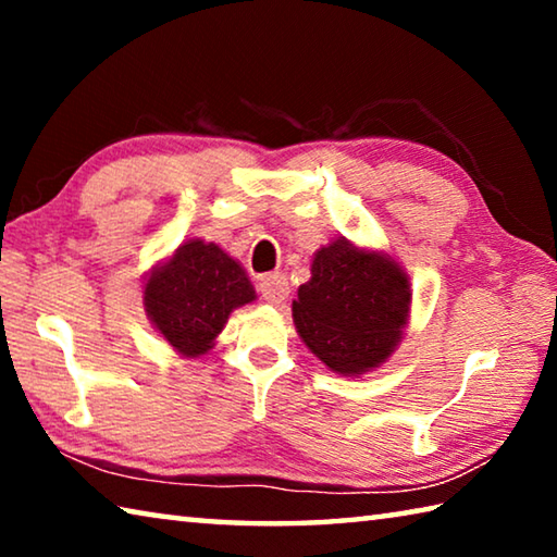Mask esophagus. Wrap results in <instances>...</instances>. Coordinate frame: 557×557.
<instances>
[{"instance_id":"esophagus-1","label":"esophagus","mask_w":557,"mask_h":557,"mask_svg":"<svg viewBox=\"0 0 557 557\" xmlns=\"http://www.w3.org/2000/svg\"><path fill=\"white\" fill-rule=\"evenodd\" d=\"M289 295V282L285 272H270L260 280V297L268 299L270 305H280Z\"/></svg>"}]
</instances>
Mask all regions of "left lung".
I'll use <instances>...</instances> for the list:
<instances>
[{"mask_svg": "<svg viewBox=\"0 0 557 557\" xmlns=\"http://www.w3.org/2000/svg\"><path fill=\"white\" fill-rule=\"evenodd\" d=\"M408 314L410 282L398 262L348 240L317 250L312 280L292 301L301 342L344 375H361L383 363L403 336Z\"/></svg>", "mask_w": 557, "mask_h": 557, "instance_id": "left-lung-1", "label": "left lung"}]
</instances>
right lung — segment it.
<instances>
[{
	"mask_svg": "<svg viewBox=\"0 0 557 557\" xmlns=\"http://www.w3.org/2000/svg\"><path fill=\"white\" fill-rule=\"evenodd\" d=\"M256 299L245 270L215 243L186 240L145 282V307L157 332L188 358L201 356L235 307Z\"/></svg>",
	"mask_w": 557,
	"mask_h": 557,
	"instance_id": "add662e5",
	"label": "right lung"
}]
</instances>
